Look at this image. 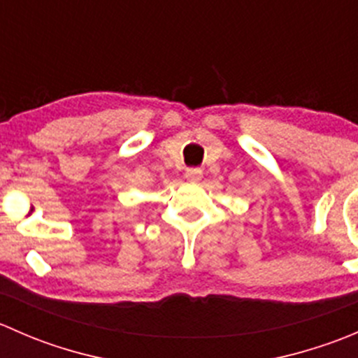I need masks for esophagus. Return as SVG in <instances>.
<instances>
[{"label": "esophagus", "instance_id": "esophagus-1", "mask_svg": "<svg viewBox=\"0 0 358 358\" xmlns=\"http://www.w3.org/2000/svg\"><path fill=\"white\" fill-rule=\"evenodd\" d=\"M185 178L189 180V182H199L202 178V171L199 168H190L185 171Z\"/></svg>", "mask_w": 358, "mask_h": 358}]
</instances>
